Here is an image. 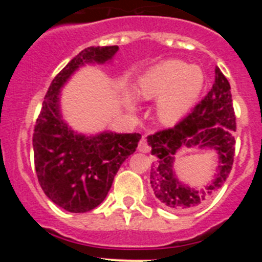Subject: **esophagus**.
I'll return each instance as SVG.
<instances>
[{
    "mask_svg": "<svg viewBox=\"0 0 262 262\" xmlns=\"http://www.w3.org/2000/svg\"><path fill=\"white\" fill-rule=\"evenodd\" d=\"M138 150L142 153H148L150 150V147L149 144H148V142L146 139H141L139 141V144H138Z\"/></svg>",
    "mask_w": 262,
    "mask_h": 262,
    "instance_id": "obj_1",
    "label": "esophagus"
}]
</instances>
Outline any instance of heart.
I'll return each instance as SVG.
<instances>
[{"instance_id": "b5f03b06", "label": "heart", "mask_w": 262, "mask_h": 262, "mask_svg": "<svg viewBox=\"0 0 262 262\" xmlns=\"http://www.w3.org/2000/svg\"><path fill=\"white\" fill-rule=\"evenodd\" d=\"M204 84L205 75L199 66L168 59L150 67L139 77L136 94L143 100L158 99V120L173 125L195 106Z\"/></svg>"}]
</instances>
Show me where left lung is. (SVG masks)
Here are the masks:
<instances>
[{
  "mask_svg": "<svg viewBox=\"0 0 262 262\" xmlns=\"http://www.w3.org/2000/svg\"><path fill=\"white\" fill-rule=\"evenodd\" d=\"M236 116L231 86L218 67L215 81L207 96L173 128L148 136L157 161L150 168V186L166 209L186 213L202 207L214 191L222 187L232 170L234 157ZM212 147L219 153L214 180L203 190L189 188L178 181L173 170L174 155L181 147Z\"/></svg>",
  "mask_w": 262,
  "mask_h": 262,
  "instance_id": "1",
  "label": "left lung"
}]
</instances>
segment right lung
I'll list each match as a JSON object with an SVG mask.
<instances>
[{"instance_id": "obj_1", "label": "right lung", "mask_w": 262, "mask_h": 262, "mask_svg": "<svg viewBox=\"0 0 262 262\" xmlns=\"http://www.w3.org/2000/svg\"><path fill=\"white\" fill-rule=\"evenodd\" d=\"M118 46L90 47L78 53L50 83L33 136L34 162L44 194L71 213L95 209L106 198L121 163L136 152L139 133L102 132L83 136L62 119L59 95L68 78L86 63H105Z\"/></svg>"}]
</instances>
